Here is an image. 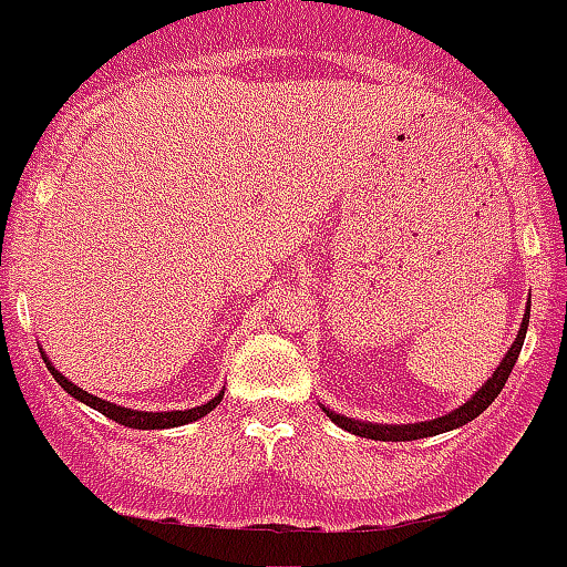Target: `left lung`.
<instances>
[{
  "mask_svg": "<svg viewBox=\"0 0 567 567\" xmlns=\"http://www.w3.org/2000/svg\"><path fill=\"white\" fill-rule=\"evenodd\" d=\"M526 324H529V306H526L524 322H520L518 336H515V341L509 344L507 355L502 358V363L496 367V372L487 378V383L476 391L472 400L463 402L461 408H455V411L446 413V416L430 419V422H416V424H372V422H358V419H347L324 405H322V411L328 413L330 422L339 424L341 430H347V433H352V435H361V439H372V441H419V439H430V435L450 433V430L463 427V424L474 422V419L480 416V413L485 411L493 400H496L498 391L504 389V383H507L509 372H513L515 361H518V355H520V347H524Z\"/></svg>",
  "mask_w": 567,
  "mask_h": 567,
  "instance_id": "obj_1",
  "label": "left lung"
}]
</instances>
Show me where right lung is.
<instances>
[{
    "label": "right lung",
    "mask_w": 567,
    "mask_h": 567,
    "mask_svg": "<svg viewBox=\"0 0 567 567\" xmlns=\"http://www.w3.org/2000/svg\"><path fill=\"white\" fill-rule=\"evenodd\" d=\"M43 361H47L49 372L54 374V380H58L60 385H63V391H69L74 400L85 402V405H91L93 411L104 413L106 419H112V422L123 424V427H132V430H167V427H182V424H189V422H198L200 416H206V413L212 411V408L220 405L223 394L226 391H220V394L215 396V400H209L206 405H198V408H189V411H162V413H151V411H132V408H121V405H112V402L101 400V396L95 394H87L85 389H80V385L71 383L65 374H60L58 369L52 367V361H49L47 355H43Z\"/></svg>",
    "instance_id": "add662e5"
}]
</instances>
